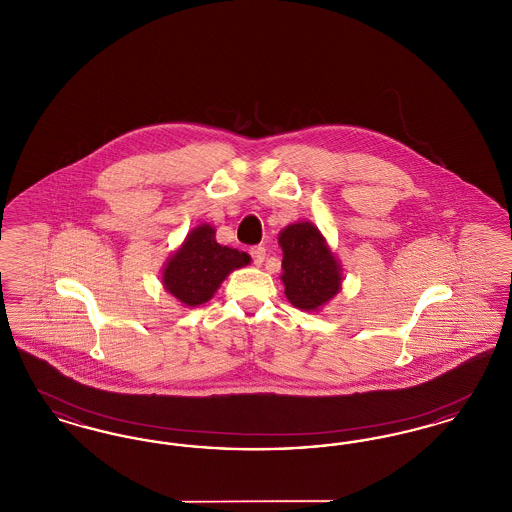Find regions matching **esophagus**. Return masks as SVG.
I'll use <instances>...</instances> for the list:
<instances>
[{
  "label": "esophagus",
  "instance_id": "esophagus-1",
  "mask_svg": "<svg viewBox=\"0 0 512 512\" xmlns=\"http://www.w3.org/2000/svg\"><path fill=\"white\" fill-rule=\"evenodd\" d=\"M249 255H251V259H253V263L255 265H263V261H265V247H261V245H253V247H249Z\"/></svg>",
  "mask_w": 512,
  "mask_h": 512
}]
</instances>
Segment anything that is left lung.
I'll list each match as a JSON object with an SVG mask.
<instances>
[{
	"instance_id": "left-lung-1",
	"label": "left lung",
	"mask_w": 512,
	"mask_h": 512,
	"mask_svg": "<svg viewBox=\"0 0 512 512\" xmlns=\"http://www.w3.org/2000/svg\"><path fill=\"white\" fill-rule=\"evenodd\" d=\"M282 282L293 307L313 311L340 292V265L311 222L290 224L280 232Z\"/></svg>"
}]
</instances>
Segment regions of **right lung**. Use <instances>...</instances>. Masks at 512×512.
Here are the masks:
<instances>
[{
	"label": "right lung",
	"instance_id": "obj_1",
	"mask_svg": "<svg viewBox=\"0 0 512 512\" xmlns=\"http://www.w3.org/2000/svg\"><path fill=\"white\" fill-rule=\"evenodd\" d=\"M247 263V253L220 245L215 228L201 224L172 255L163 270V284L178 301L195 307L209 301L234 268Z\"/></svg>",
	"mask_w": 512,
	"mask_h": 512
}]
</instances>
